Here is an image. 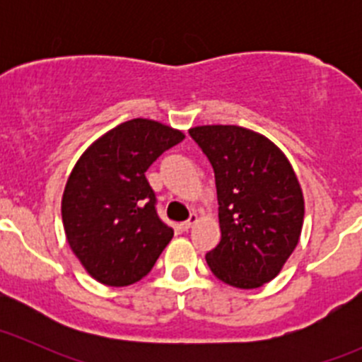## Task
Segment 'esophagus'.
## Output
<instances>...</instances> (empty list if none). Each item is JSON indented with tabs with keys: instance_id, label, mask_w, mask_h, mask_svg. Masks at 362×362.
<instances>
[{
	"instance_id": "1",
	"label": "esophagus",
	"mask_w": 362,
	"mask_h": 362,
	"mask_svg": "<svg viewBox=\"0 0 362 362\" xmlns=\"http://www.w3.org/2000/svg\"><path fill=\"white\" fill-rule=\"evenodd\" d=\"M196 222H198V215H196V214H191V217H189L187 221H185V222H182L180 226H182V229H184V231H187V229L191 228L192 224H196Z\"/></svg>"
}]
</instances>
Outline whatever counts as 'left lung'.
Returning <instances> with one entry per match:
<instances>
[{
	"label": "left lung",
	"mask_w": 362,
	"mask_h": 362,
	"mask_svg": "<svg viewBox=\"0 0 362 362\" xmlns=\"http://www.w3.org/2000/svg\"><path fill=\"white\" fill-rule=\"evenodd\" d=\"M215 173L221 242L206 254L211 273L255 289L280 273L301 236L305 202L293 166L262 134L240 126L189 129Z\"/></svg>",
	"instance_id": "obj_1"
}]
</instances>
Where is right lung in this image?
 Segmentation results:
<instances>
[{
  "instance_id": "obj_1",
  "label": "right lung",
  "mask_w": 362,
  "mask_h": 362,
  "mask_svg": "<svg viewBox=\"0 0 362 362\" xmlns=\"http://www.w3.org/2000/svg\"><path fill=\"white\" fill-rule=\"evenodd\" d=\"M184 138L156 120L133 119L98 138L76 160L61 204L64 233L98 282H138L173 238V229L159 218L145 171Z\"/></svg>"
}]
</instances>
